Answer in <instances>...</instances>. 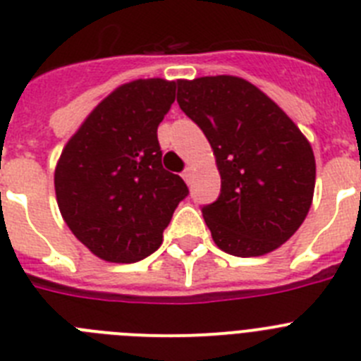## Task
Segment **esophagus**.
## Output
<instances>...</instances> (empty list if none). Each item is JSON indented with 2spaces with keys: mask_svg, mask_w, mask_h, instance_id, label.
Here are the masks:
<instances>
[{
  "mask_svg": "<svg viewBox=\"0 0 361 361\" xmlns=\"http://www.w3.org/2000/svg\"><path fill=\"white\" fill-rule=\"evenodd\" d=\"M183 178H184V180H186L188 184L191 183V178H193V170H191L190 166H188V168H184V171H183Z\"/></svg>",
  "mask_w": 361,
  "mask_h": 361,
  "instance_id": "1",
  "label": "esophagus"
}]
</instances>
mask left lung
I'll return each mask as SVG.
<instances>
[{
  "instance_id": "8db88e82",
  "label": "left lung",
  "mask_w": 361,
  "mask_h": 361,
  "mask_svg": "<svg viewBox=\"0 0 361 361\" xmlns=\"http://www.w3.org/2000/svg\"><path fill=\"white\" fill-rule=\"evenodd\" d=\"M180 110L204 132L220 171V195L202 216L220 250L260 257L307 216L317 164L296 124L255 85L233 75L177 82Z\"/></svg>"
}]
</instances>
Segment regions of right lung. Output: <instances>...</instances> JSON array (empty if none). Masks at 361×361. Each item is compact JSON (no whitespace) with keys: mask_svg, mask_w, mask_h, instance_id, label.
I'll use <instances>...</instances> for the list:
<instances>
[{"mask_svg":"<svg viewBox=\"0 0 361 361\" xmlns=\"http://www.w3.org/2000/svg\"><path fill=\"white\" fill-rule=\"evenodd\" d=\"M175 81L139 79L95 106L57 162V206L99 258L132 264L162 244L175 208L190 193L162 168L157 128L175 101Z\"/></svg>","mask_w":361,"mask_h":361,"instance_id":"obj_1","label":"right lung"}]
</instances>
